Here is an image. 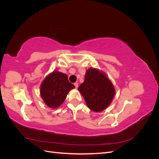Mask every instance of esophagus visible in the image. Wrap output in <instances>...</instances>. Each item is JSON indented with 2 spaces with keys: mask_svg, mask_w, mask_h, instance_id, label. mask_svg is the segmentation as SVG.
<instances>
[{
  "mask_svg": "<svg viewBox=\"0 0 159 159\" xmlns=\"http://www.w3.org/2000/svg\"><path fill=\"white\" fill-rule=\"evenodd\" d=\"M74 85H75V88H78V83H77V82L74 83Z\"/></svg>",
  "mask_w": 159,
  "mask_h": 159,
  "instance_id": "esophagus-1",
  "label": "esophagus"
}]
</instances>
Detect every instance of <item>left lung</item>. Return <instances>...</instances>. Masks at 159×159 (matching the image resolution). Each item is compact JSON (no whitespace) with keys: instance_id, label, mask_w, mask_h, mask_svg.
I'll return each instance as SVG.
<instances>
[{"instance_id":"8db88e82","label":"left lung","mask_w":159,"mask_h":159,"mask_svg":"<svg viewBox=\"0 0 159 159\" xmlns=\"http://www.w3.org/2000/svg\"><path fill=\"white\" fill-rule=\"evenodd\" d=\"M88 108L101 112L112 102L115 89L111 81L104 72L90 68L85 75V80L78 88Z\"/></svg>"}]
</instances>
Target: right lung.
<instances>
[{
    "mask_svg": "<svg viewBox=\"0 0 159 159\" xmlns=\"http://www.w3.org/2000/svg\"><path fill=\"white\" fill-rule=\"evenodd\" d=\"M74 88L75 86L68 81V75L54 70L43 80L40 92L47 106L56 109L63 103L69 91Z\"/></svg>",
    "mask_w": 159,
    "mask_h": 159,
    "instance_id": "right-lung-1",
    "label": "right lung"
}]
</instances>
